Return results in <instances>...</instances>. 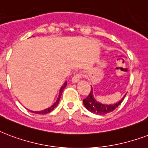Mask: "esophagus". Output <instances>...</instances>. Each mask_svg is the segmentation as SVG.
<instances>
[{"mask_svg":"<svg viewBox=\"0 0 148 148\" xmlns=\"http://www.w3.org/2000/svg\"><path fill=\"white\" fill-rule=\"evenodd\" d=\"M82 77V74L81 73H76L75 75H73V78H72V82H74V83L77 82L79 81Z\"/></svg>","mask_w":148,"mask_h":148,"instance_id":"esophagus-1","label":"esophagus"}]
</instances>
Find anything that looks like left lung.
<instances>
[{"instance_id": "left-lung-1", "label": "left lung", "mask_w": 148, "mask_h": 148, "mask_svg": "<svg viewBox=\"0 0 148 148\" xmlns=\"http://www.w3.org/2000/svg\"><path fill=\"white\" fill-rule=\"evenodd\" d=\"M125 95L123 97V99L121 100H120L118 103L114 104V105H104V104H101L98 102L93 98L92 89L91 88L90 93L88 94V95L86 97V99H83V103L85 107L88 111H90L91 112H92L94 114L102 115V114L110 113V112H113L114 110L116 109L119 106V105L122 102L123 99H125Z\"/></svg>"}]
</instances>
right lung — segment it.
I'll return each instance as SVG.
<instances>
[{"label":"right lung","mask_w":148,"mask_h":148,"mask_svg":"<svg viewBox=\"0 0 148 148\" xmlns=\"http://www.w3.org/2000/svg\"><path fill=\"white\" fill-rule=\"evenodd\" d=\"M67 85V82H66L64 83V85L61 87V88H60V95H59V98H58L57 101H56L55 103L53 105V106H51V107L48 108H47L46 110H43V111H40V112H34V111H30L31 112H34V113H36V114H47V113H49V112H50L51 111H53V110L55 108V107H56V106L58 105V103H59V101H60V97H61V95H62V91H63V89H64V88Z\"/></svg>","instance_id":"right-lung-1"}]
</instances>
